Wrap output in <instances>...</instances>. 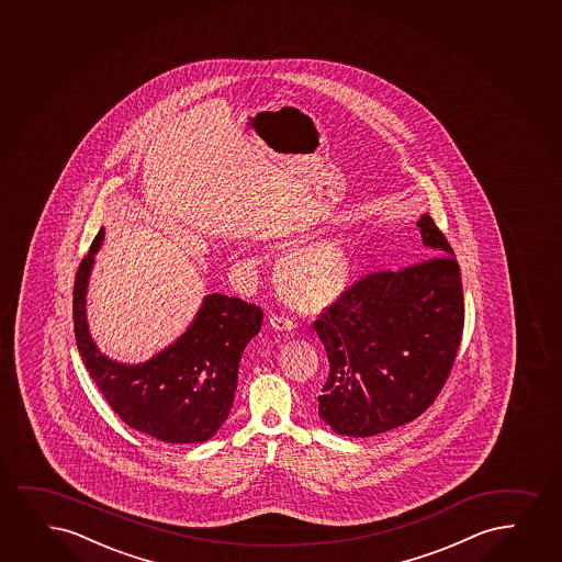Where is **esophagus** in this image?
<instances>
[{
	"label": "esophagus",
	"instance_id": "obj_1",
	"mask_svg": "<svg viewBox=\"0 0 562 562\" xmlns=\"http://www.w3.org/2000/svg\"><path fill=\"white\" fill-rule=\"evenodd\" d=\"M271 326L277 331H293L295 329V324L290 318H284V316H272Z\"/></svg>",
	"mask_w": 562,
	"mask_h": 562
}]
</instances>
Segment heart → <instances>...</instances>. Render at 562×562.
I'll return each instance as SVG.
<instances>
[{
    "instance_id": "obj_1",
    "label": "heart",
    "mask_w": 562,
    "mask_h": 562,
    "mask_svg": "<svg viewBox=\"0 0 562 562\" xmlns=\"http://www.w3.org/2000/svg\"><path fill=\"white\" fill-rule=\"evenodd\" d=\"M277 288L297 311H319L345 293L352 261L339 240L324 238L285 254L277 265Z\"/></svg>"
}]
</instances>
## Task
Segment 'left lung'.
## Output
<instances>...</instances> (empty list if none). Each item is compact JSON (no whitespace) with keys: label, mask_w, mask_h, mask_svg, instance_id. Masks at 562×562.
Instances as JSON below:
<instances>
[{"label":"left lung","mask_w":562,"mask_h":562,"mask_svg":"<svg viewBox=\"0 0 562 562\" xmlns=\"http://www.w3.org/2000/svg\"><path fill=\"white\" fill-rule=\"evenodd\" d=\"M416 227L424 259L361 278L312 326L329 360L318 415L340 436L415 420L451 373L464 331L460 267L430 215Z\"/></svg>","instance_id":"obj_1"}]
</instances>
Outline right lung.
Instances as JSON below:
<instances>
[{
  "mask_svg": "<svg viewBox=\"0 0 562 562\" xmlns=\"http://www.w3.org/2000/svg\"><path fill=\"white\" fill-rule=\"evenodd\" d=\"M104 229L98 231L74 284V329L85 368L123 423L165 443H202L227 420L244 348L261 329L263 311L210 293L188 331L151 360L119 363L98 350L87 324V285Z\"/></svg>",
  "mask_w": 562,
  "mask_h": 562,
  "instance_id": "obj_1",
  "label": "right lung"
}]
</instances>
